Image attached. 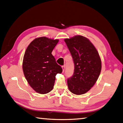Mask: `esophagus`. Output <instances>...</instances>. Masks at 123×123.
<instances>
[{
  "label": "esophagus",
  "instance_id": "34e87169",
  "mask_svg": "<svg viewBox=\"0 0 123 123\" xmlns=\"http://www.w3.org/2000/svg\"><path fill=\"white\" fill-rule=\"evenodd\" d=\"M62 72H64L65 71V66H62Z\"/></svg>",
  "mask_w": 123,
  "mask_h": 123
}]
</instances>
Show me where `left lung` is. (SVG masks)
Returning <instances> with one entry per match:
<instances>
[{"label":"left lung","instance_id":"obj_1","mask_svg":"<svg viewBox=\"0 0 123 123\" xmlns=\"http://www.w3.org/2000/svg\"><path fill=\"white\" fill-rule=\"evenodd\" d=\"M74 62V72L67 80L68 89L75 95L85 94L94 85L102 69L96 48L88 38L76 35L64 39Z\"/></svg>","mask_w":123,"mask_h":123}]
</instances>
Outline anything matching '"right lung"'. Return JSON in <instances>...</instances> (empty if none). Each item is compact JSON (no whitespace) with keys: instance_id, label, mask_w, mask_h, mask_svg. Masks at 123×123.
Instances as JSON below:
<instances>
[{"instance_id":"obj_1","label":"right lung","mask_w":123,"mask_h":123,"mask_svg":"<svg viewBox=\"0 0 123 123\" xmlns=\"http://www.w3.org/2000/svg\"><path fill=\"white\" fill-rule=\"evenodd\" d=\"M58 39L41 37L30 43L25 53L23 70L27 82L34 91L41 94L53 89L56 75L62 69L51 54Z\"/></svg>"}]
</instances>
